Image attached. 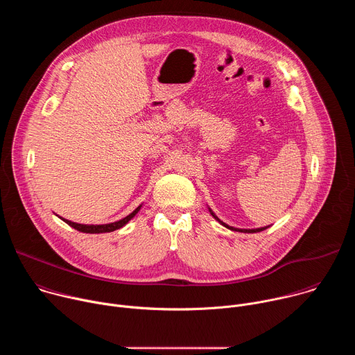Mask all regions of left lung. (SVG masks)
<instances>
[{"label":"left lung","mask_w":355,"mask_h":355,"mask_svg":"<svg viewBox=\"0 0 355 355\" xmlns=\"http://www.w3.org/2000/svg\"><path fill=\"white\" fill-rule=\"evenodd\" d=\"M211 211V209H209ZM211 215L220 223V225H223L225 227H227V229H230V230H239V232H243V233H257V232H261V230H266L267 227H259V229H236V227H232V226H227L226 223H223L220 219H218V216L211 211Z\"/></svg>","instance_id":"1"}]
</instances>
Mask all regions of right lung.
Returning a JSON list of instances; mask_svg holds the SVG:
<instances>
[{"label":"right lung","mask_w":355,"mask_h":355,"mask_svg":"<svg viewBox=\"0 0 355 355\" xmlns=\"http://www.w3.org/2000/svg\"><path fill=\"white\" fill-rule=\"evenodd\" d=\"M140 207H137L130 215H128L126 218L118 220V222H114V223H108V225H81V223H74L71 220H67V219H63L69 226L77 229L78 232H83V233H108V232H114L116 229H121L122 226H125L137 212H139Z\"/></svg>","instance_id":"add662e5"}]
</instances>
